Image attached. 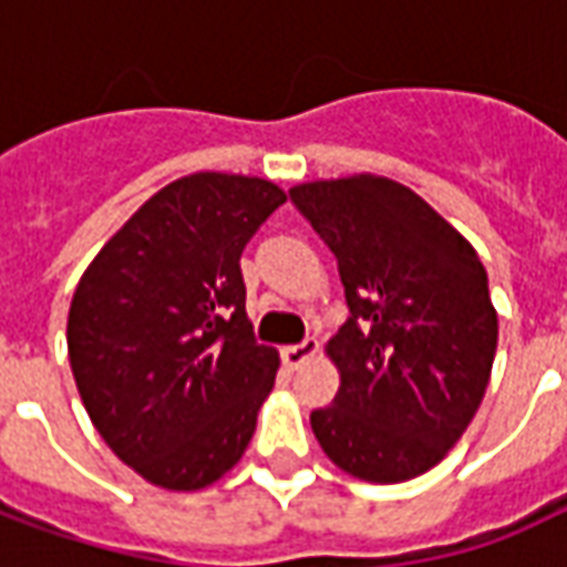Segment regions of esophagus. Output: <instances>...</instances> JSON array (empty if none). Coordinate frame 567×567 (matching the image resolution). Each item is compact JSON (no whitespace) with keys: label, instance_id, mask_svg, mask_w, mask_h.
<instances>
[{"label":"esophagus","instance_id":"34e87169","mask_svg":"<svg viewBox=\"0 0 567 567\" xmlns=\"http://www.w3.org/2000/svg\"><path fill=\"white\" fill-rule=\"evenodd\" d=\"M316 355H319V340H316V337H307L303 343L285 346L282 349V358L288 368H303V364H307V361H312Z\"/></svg>","mask_w":567,"mask_h":567}]
</instances>
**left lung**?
Here are the masks:
<instances>
[{
	"instance_id": "left-lung-1",
	"label": "left lung",
	"mask_w": 567,
	"mask_h": 567,
	"mask_svg": "<svg viewBox=\"0 0 567 567\" xmlns=\"http://www.w3.org/2000/svg\"><path fill=\"white\" fill-rule=\"evenodd\" d=\"M328 243L349 319L324 352L340 370L312 434L340 471L368 483L425 474L458 443L486 394L498 312L474 246L416 190L385 175L291 187Z\"/></svg>"
}]
</instances>
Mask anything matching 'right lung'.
<instances>
[{
  "mask_svg": "<svg viewBox=\"0 0 567 567\" xmlns=\"http://www.w3.org/2000/svg\"><path fill=\"white\" fill-rule=\"evenodd\" d=\"M270 178L194 173L145 199L72 295L66 343L84 410L117 458L169 492L234 467L272 392L239 255L285 203Z\"/></svg>",
  "mask_w": 567,
  "mask_h": 567,
  "instance_id": "obj_1",
  "label": "right lung"
}]
</instances>
